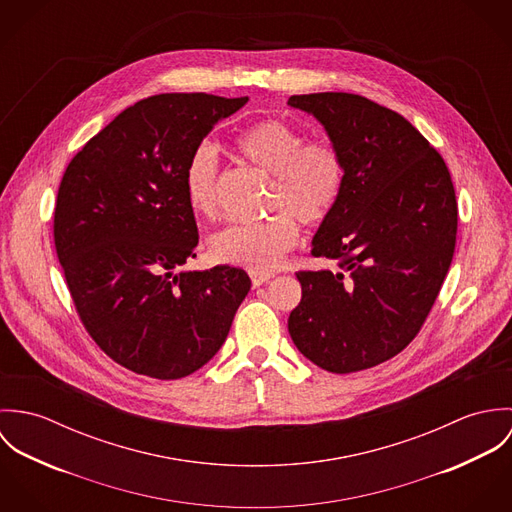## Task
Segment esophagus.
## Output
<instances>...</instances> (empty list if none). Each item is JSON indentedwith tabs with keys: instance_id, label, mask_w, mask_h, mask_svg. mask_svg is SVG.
Instances as JSON below:
<instances>
[{
	"instance_id": "1",
	"label": "esophagus",
	"mask_w": 512,
	"mask_h": 512,
	"mask_svg": "<svg viewBox=\"0 0 512 512\" xmlns=\"http://www.w3.org/2000/svg\"><path fill=\"white\" fill-rule=\"evenodd\" d=\"M274 276L272 274H266V272H250V280H252V286L254 288H260L264 286L266 282H270Z\"/></svg>"
}]
</instances>
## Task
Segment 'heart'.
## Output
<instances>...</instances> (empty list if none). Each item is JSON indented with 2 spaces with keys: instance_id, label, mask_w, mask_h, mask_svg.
<instances>
[{
  "instance_id": "b5f03b06",
  "label": "heart",
  "mask_w": 512,
  "mask_h": 512,
  "mask_svg": "<svg viewBox=\"0 0 512 512\" xmlns=\"http://www.w3.org/2000/svg\"><path fill=\"white\" fill-rule=\"evenodd\" d=\"M238 151L272 177L268 219L230 224L215 232L209 250L215 260L268 272L276 268L299 238L301 220L315 226L335 209L345 185V157L327 138L307 134L286 120L268 118L240 134ZM185 193L191 209L213 217L219 211V155L207 144L197 147L185 169Z\"/></svg>"
}]
</instances>
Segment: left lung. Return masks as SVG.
Returning a JSON list of instances; mask_svg holds the SVG:
<instances>
[{"label": "left lung", "mask_w": 512, "mask_h": 512, "mask_svg": "<svg viewBox=\"0 0 512 512\" xmlns=\"http://www.w3.org/2000/svg\"><path fill=\"white\" fill-rule=\"evenodd\" d=\"M345 157V185L311 254L339 272H297L288 329L303 357L347 374L380 365L420 333L451 266L457 201L449 169L398 112L349 92L290 96Z\"/></svg>", "instance_id": "1"}]
</instances>
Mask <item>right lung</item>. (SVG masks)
Instances as JSON below:
<instances>
[{"label":"right lung","instance_id":"1","mask_svg":"<svg viewBox=\"0 0 512 512\" xmlns=\"http://www.w3.org/2000/svg\"><path fill=\"white\" fill-rule=\"evenodd\" d=\"M246 102L149 96L90 138L63 175L53 236L76 313L94 343L136 374L175 380L207 365L250 290L240 268L183 270L199 244L187 163Z\"/></svg>","mask_w":512,"mask_h":512}]
</instances>
